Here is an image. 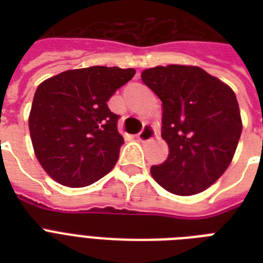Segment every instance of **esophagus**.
I'll list each match as a JSON object with an SVG mask.
<instances>
[{
	"mask_svg": "<svg viewBox=\"0 0 263 263\" xmlns=\"http://www.w3.org/2000/svg\"><path fill=\"white\" fill-rule=\"evenodd\" d=\"M153 138H154V129H153L150 125H146V127L142 129V132H140L139 135H138V139H139L142 143L152 140Z\"/></svg>",
	"mask_w": 263,
	"mask_h": 263,
	"instance_id": "obj_1",
	"label": "esophagus"
}]
</instances>
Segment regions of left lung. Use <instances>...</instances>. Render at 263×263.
<instances>
[{
	"label": "left lung",
	"instance_id": "1",
	"mask_svg": "<svg viewBox=\"0 0 263 263\" xmlns=\"http://www.w3.org/2000/svg\"><path fill=\"white\" fill-rule=\"evenodd\" d=\"M142 80L162 102L166 160L150 168L153 179L175 195L199 194L220 179L236 152L241 117L228 84L194 65L154 67Z\"/></svg>",
	"mask_w": 263,
	"mask_h": 263
}]
</instances>
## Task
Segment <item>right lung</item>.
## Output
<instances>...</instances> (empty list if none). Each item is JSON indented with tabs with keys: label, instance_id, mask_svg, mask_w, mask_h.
<instances>
[{
	"label": "right lung",
	"instance_id": "1",
	"mask_svg": "<svg viewBox=\"0 0 263 263\" xmlns=\"http://www.w3.org/2000/svg\"><path fill=\"white\" fill-rule=\"evenodd\" d=\"M135 69L90 67L51 76L39 84L28 127L39 164L57 183L86 187L115 168L124 138L107 101Z\"/></svg>",
	"mask_w": 263,
	"mask_h": 263
}]
</instances>
